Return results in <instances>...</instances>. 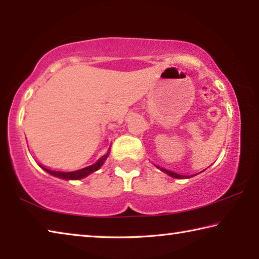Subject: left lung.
<instances>
[{
  "mask_svg": "<svg viewBox=\"0 0 259 259\" xmlns=\"http://www.w3.org/2000/svg\"><path fill=\"white\" fill-rule=\"evenodd\" d=\"M156 168H159L161 171H163L164 174H168L169 176H171V177H174V178H179V179H182V178H190L188 176H183V175H178V174H176V172H172V171H170V170H166V169H163V168H161V166H157V165H155ZM193 176H194V175H193Z\"/></svg>",
  "mask_w": 259,
  "mask_h": 259,
  "instance_id": "1",
  "label": "left lung"
}]
</instances>
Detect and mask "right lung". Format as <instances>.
<instances>
[{
	"label": "right lung",
	"mask_w": 259,
	"mask_h": 259,
	"mask_svg": "<svg viewBox=\"0 0 259 259\" xmlns=\"http://www.w3.org/2000/svg\"><path fill=\"white\" fill-rule=\"evenodd\" d=\"M108 154H109V152H107V154H105V155L100 157V159L97 162H96V163H94L93 165L85 166V168L80 169V170H75V171H71V172L56 171V170H50V169H48V168H46V166H43L41 164H38V165H40L41 168L45 170V171L52 175V176L58 177V178H61V179H65V181H76V179L84 178V177L88 176V175L93 174L94 171H96V170H98L100 166L104 164V162H105V160L107 159Z\"/></svg>",
	"instance_id": "add662e5"
}]
</instances>
